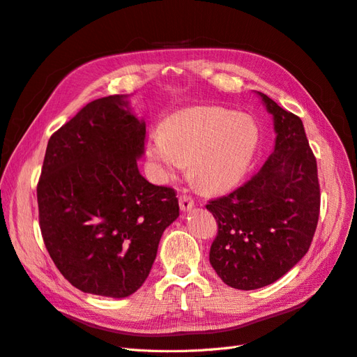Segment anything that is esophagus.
<instances>
[{"label": "esophagus", "mask_w": 357, "mask_h": 357, "mask_svg": "<svg viewBox=\"0 0 357 357\" xmlns=\"http://www.w3.org/2000/svg\"><path fill=\"white\" fill-rule=\"evenodd\" d=\"M178 202H180V208L183 211H189L193 208V205H195V201H193V198L189 195H180Z\"/></svg>", "instance_id": "obj_1"}]
</instances>
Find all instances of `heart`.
Returning <instances> with one entry per match:
<instances>
[{
	"label": "heart",
	"instance_id": "obj_1",
	"mask_svg": "<svg viewBox=\"0 0 357 357\" xmlns=\"http://www.w3.org/2000/svg\"><path fill=\"white\" fill-rule=\"evenodd\" d=\"M257 146L259 126L252 116L223 107H197L153 129L147 153L164 178L189 165L201 189L220 192L244 177Z\"/></svg>",
	"mask_w": 357,
	"mask_h": 357
}]
</instances>
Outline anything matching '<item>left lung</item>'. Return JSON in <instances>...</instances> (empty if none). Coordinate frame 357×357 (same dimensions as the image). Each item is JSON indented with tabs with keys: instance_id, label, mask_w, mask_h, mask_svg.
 Returning a JSON list of instances; mask_svg holds the SVG:
<instances>
[{
	"instance_id": "obj_1",
	"label": "left lung",
	"mask_w": 357,
	"mask_h": 357,
	"mask_svg": "<svg viewBox=\"0 0 357 357\" xmlns=\"http://www.w3.org/2000/svg\"><path fill=\"white\" fill-rule=\"evenodd\" d=\"M275 146L262 168L205 207L218 222L210 264L223 283L253 290L271 284L308 252L320 213L317 162L302 121L262 92Z\"/></svg>"
}]
</instances>
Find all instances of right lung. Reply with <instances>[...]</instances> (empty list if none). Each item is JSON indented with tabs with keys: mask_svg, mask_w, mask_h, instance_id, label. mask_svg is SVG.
Masks as SVG:
<instances>
[{
	"mask_svg": "<svg viewBox=\"0 0 357 357\" xmlns=\"http://www.w3.org/2000/svg\"><path fill=\"white\" fill-rule=\"evenodd\" d=\"M126 98L95 100L61 126L47 143L37 186L52 261L74 287L109 298L143 286L180 210L174 189L139 174L146 122Z\"/></svg>",
	"mask_w": 357,
	"mask_h": 357,
	"instance_id": "1",
	"label": "right lung"
}]
</instances>
